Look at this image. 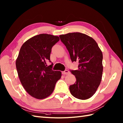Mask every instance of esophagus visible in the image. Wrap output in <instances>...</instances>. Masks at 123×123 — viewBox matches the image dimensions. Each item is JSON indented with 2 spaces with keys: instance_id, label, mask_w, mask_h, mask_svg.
Returning a JSON list of instances; mask_svg holds the SVG:
<instances>
[{
  "instance_id": "34e87169",
  "label": "esophagus",
  "mask_w": 123,
  "mask_h": 123,
  "mask_svg": "<svg viewBox=\"0 0 123 123\" xmlns=\"http://www.w3.org/2000/svg\"><path fill=\"white\" fill-rule=\"evenodd\" d=\"M70 73V72L68 70H65L64 71L62 72V74L63 75H67V74H69Z\"/></svg>"
}]
</instances>
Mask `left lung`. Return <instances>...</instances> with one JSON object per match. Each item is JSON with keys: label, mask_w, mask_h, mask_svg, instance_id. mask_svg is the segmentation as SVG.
Instances as JSON below:
<instances>
[{"label": "left lung", "mask_w": 123, "mask_h": 123, "mask_svg": "<svg viewBox=\"0 0 123 123\" xmlns=\"http://www.w3.org/2000/svg\"><path fill=\"white\" fill-rule=\"evenodd\" d=\"M68 50L72 62L79 63L78 69L71 71L76 81L70 86L71 94L78 99H87L94 94L102 80L103 53L95 40L80 32L59 35Z\"/></svg>", "instance_id": "obj_1"}]
</instances>
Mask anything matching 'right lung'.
Returning a JSON list of instances; mask_svg holds the SVG:
<instances>
[{
	"label": "right lung",
	"instance_id": "obj_1",
	"mask_svg": "<svg viewBox=\"0 0 123 123\" xmlns=\"http://www.w3.org/2000/svg\"><path fill=\"white\" fill-rule=\"evenodd\" d=\"M59 40V37L40 34L32 37L22 45L16 61L18 77L23 87L32 97L44 99L50 96L62 72L47 66L50 61L51 49Z\"/></svg>",
	"mask_w": 123,
	"mask_h": 123
}]
</instances>
